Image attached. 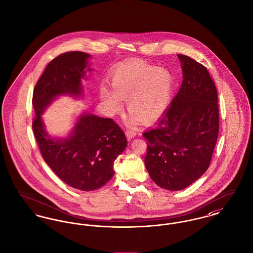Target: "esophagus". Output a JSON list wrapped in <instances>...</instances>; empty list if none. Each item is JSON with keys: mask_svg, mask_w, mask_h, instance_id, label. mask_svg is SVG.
I'll use <instances>...</instances> for the list:
<instances>
[{"mask_svg": "<svg viewBox=\"0 0 253 253\" xmlns=\"http://www.w3.org/2000/svg\"><path fill=\"white\" fill-rule=\"evenodd\" d=\"M136 134H137V133H136V131L133 130V129H127V130L126 131V137H127L128 139L134 138Z\"/></svg>", "mask_w": 253, "mask_h": 253, "instance_id": "obj_1", "label": "esophagus"}]
</instances>
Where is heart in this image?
Returning a JSON list of instances; mask_svg holds the SVG:
<instances>
[{"label":"heart","mask_w":253,"mask_h":253,"mask_svg":"<svg viewBox=\"0 0 253 253\" xmlns=\"http://www.w3.org/2000/svg\"><path fill=\"white\" fill-rule=\"evenodd\" d=\"M109 78L111 86H100L101 100L111 115L120 112L123 100H126L127 109L131 111L129 125L139 118L143 122L159 118L171 101L174 79L165 68L133 60L118 65Z\"/></svg>","instance_id":"1"}]
</instances>
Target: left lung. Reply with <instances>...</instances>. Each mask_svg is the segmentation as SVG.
I'll return each mask as SVG.
<instances>
[{"label": "left lung", "mask_w": 253, "mask_h": 253, "mask_svg": "<svg viewBox=\"0 0 253 253\" xmlns=\"http://www.w3.org/2000/svg\"><path fill=\"white\" fill-rule=\"evenodd\" d=\"M182 84L157 126L145 132V166L161 188L179 191L207 170L219 135L216 85L207 69L177 54Z\"/></svg>", "instance_id": "8db88e82"}]
</instances>
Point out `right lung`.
<instances>
[{"label":"right lung","instance_id":"right-lung-1","mask_svg":"<svg viewBox=\"0 0 253 253\" xmlns=\"http://www.w3.org/2000/svg\"><path fill=\"white\" fill-rule=\"evenodd\" d=\"M90 56L83 51L56 56L38 80L33 96V129L42 157L62 181L85 192L101 188L113 177L114 161L127 145L124 131L112 119L83 113L67 138H52L41 115L58 96H83L82 80L92 70L87 68Z\"/></svg>","mask_w":253,"mask_h":253}]
</instances>
